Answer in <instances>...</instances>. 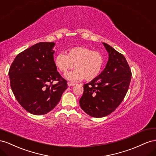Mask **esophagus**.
<instances>
[{"instance_id": "esophagus-1", "label": "esophagus", "mask_w": 156, "mask_h": 156, "mask_svg": "<svg viewBox=\"0 0 156 156\" xmlns=\"http://www.w3.org/2000/svg\"><path fill=\"white\" fill-rule=\"evenodd\" d=\"M67 84H68V86H74V84L73 83H72V82H69L68 83H67Z\"/></svg>"}]
</instances>
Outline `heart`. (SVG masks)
Wrapping results in <instances>:
<instances>
[{
    "label": "heart",
    "instance_id": "heart-1",
    "mask_svg": "<svg viewBox=\"0 0 156 156\" xmlns=\"http://www.w3.org/2000/svg\"><path fill=\"white\" fill-rule=\"evenodd\" d=\"M57 54L53 59L54 65L59 72L65 73L74 66L75 69L65 74L69 80L77 82L85 78L92 81L99 76L104 65V57L98 51L83 46L70 48L66 51Z\"/></svg>",
    "mask_w": 156,
    "mask_h": 156
}]
</instances>
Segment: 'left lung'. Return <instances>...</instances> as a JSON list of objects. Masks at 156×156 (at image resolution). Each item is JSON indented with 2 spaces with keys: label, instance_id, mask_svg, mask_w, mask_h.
I'll return each instance as SVG.
<instances>
[{
  "label": "left lung",
  "instance_id": "obj_1",
  "mask_svg": "<svg viewBox=\"0 0 156 156\" xmlns=\"http://www.w3.org/2000/svg\"><path fill=\"white\" fill-rule=\"evenodd\" d=\"M103 44L108 53V63L99 76L84 84L80 99L82 109L94 118L106 116L118 107L126 97L132 75L123 55Z\"/></svg>",
  "mask_w": 156,
  "mask_h": 156
}]
</instances>
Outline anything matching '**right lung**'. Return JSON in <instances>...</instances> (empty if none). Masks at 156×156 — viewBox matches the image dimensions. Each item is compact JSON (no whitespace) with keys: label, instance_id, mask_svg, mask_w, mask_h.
I'll return each mask as SVG.
<instances>
[{"label":"right lung","instance_id":"add662e5","mask_svg":"<svg viewBox=\"0 0 156 156\" xmlns=\"http://www.w3.org/2000/svg\"><path fill=\"white\" fill-rule=\"evenodd\" d=\"M54 42H39L20 53L9 69L10 86L17 101L34 115L48 113L59 102L67 82L53 62ZM56 81L57 83L53 84Z\"/></svg>","mask_w":156,"mask_h":156}]
</instances>
